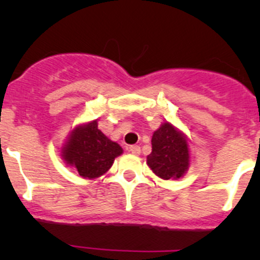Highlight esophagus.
Returning a JSON list of instances; mask_svg holds the SVG:
<instances>
[{"mask_svg":"<svg viewBox=\"0 0 260 260\" xmlns=\"http://www.w3.org/2000/svg\"><path fill=\"white\" fill-rule=\"evenodd\" d=\"M128 151H129L132 154H135V156H138V154L141 153L140 146H131L129 148H128Z\"/></svg>","mask_w":260,"mask_h":260,"instance_id":"obj_1","label":"esophagus"}]
</instances>
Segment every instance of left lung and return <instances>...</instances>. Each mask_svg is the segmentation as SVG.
<instances>
[{
	"label": "left lung",
	"instance_id": "1",
	"mask_svg": "<svg viewBox=\"0 0 260 260\" xmlns=\"http://www.w3.org/2000/svg\"><path fill=\"white\" fill-rule=\"evenodd\" d=\"M152 152L147 165L156 176L164 180H179L190 166V145L185 133L171 123L164 122L152 136Z\"/></svg>",
	"mask_w": 260,
	"mask_h": 260
}]
</instances>
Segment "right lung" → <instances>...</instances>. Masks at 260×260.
Here are the masks:
<instances>
[{"label": "right lung", "instance_id": "add662e5", "mask_svg": "<svg viewBox=\"0 0 260 260\" xmlns=\"http://www.w3.org/2000/svg\"><path fill=\"white\" fill-rule=\"evenodd\" d=\"M122 153V147L98 129L96 120L78 124L61 147L65 164L77 169L81 177L89 180L106 174Z\"/></svg>", "mask_w": 260, "mask_h": 260}]
</instances>
